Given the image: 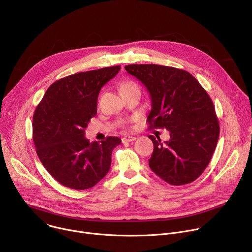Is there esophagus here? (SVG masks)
Segmentation results:
<instances>
[{
    "label": "esophagus",
    "instance_id": "34e87169",
    "mask_svg": "<svg viewBox=\"0 0 252 252\" xmlns=\"http://www.w3.org/2000/svg\"><path fill=\"white\" fill-rule=\"evenodd\" d=\"M135 139H136V137H135V136H132V135H126V136H124V137L122 138L123 142H129V141H133V140H135Z\"/></svg>",
    "mask_w": 252,
    "mask_h": 252
}]
</instances>
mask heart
Masks as SVG:
<instances>
[{
  "mask_svg": "<svg viewBox=\"0 0 252 252\" xmlns=\"http://www.w3.org/2000/svg\"><path fill=\"white\" fill-rule=\"evenodd\" d=\"M129 86H135L134 84H132V83H126V84H124L123 85V87L122 88H124V87H129Z\"/></svg>",
  "mask_w": 252,
  "mask_h": 252,
  "instance_id": "obj_1",
  "label": "heart"
}]
</instances>
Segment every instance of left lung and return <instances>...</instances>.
I'll return each instance as SVG.
<instances>
[{"mask_svg":"<svg viewBox=\"0 0 252 252\" xmlns=\"http://www.w3.org/2000/svg\"><path fill=\"white\" fill-rule=\"evenodd\" d=\"M125 68L150 93V128L169 131L170 138L164 142L149 135L154 142L151 169L172 186L192 183L209 163L220 136L211 98L187 70L153 63Z\"/></svg>","mask_w":252,"mask_h":252,"instance_id":"8db88e82","label":"left lung"}]
</instances>
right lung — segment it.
<instances>
[{
    "instance_id": "1",
    "label": "right lung",
    "mask_w": 252,
    "mask_h": 252,
    "mask_svg": "<svg viewBox=\"0 0 252 252\" xmlns=\"http://www.w3.org/2000/svg\"><path fill=\"white\" fill-rule=\"evenodd\" d=\"M120 65L83 71L50 86L32 117L35 152L48 172L63 187L88 189L109 172L113 150L122 139L107 136L90 142L85 128L97 112L100 89Z\"/></svg>"
}]
</instances>
